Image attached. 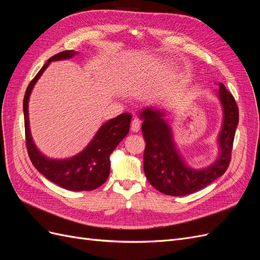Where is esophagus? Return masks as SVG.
<instances>
[{"label":"esophagus","instance_id":"esophagus-1","mask_svg":"<svg viewBox=\"0 0 260 260\" xmlns=\"http://www.w3.org/2000/svg\"><path fill=\"white\" fill-rule=\"evenodd\" d=\"M140 128H141V122H140L139 119L135 118V119L131 121V131L132 132H139Z\"/></svg>","mask_w":260,"mask_h":260}]
</instances>
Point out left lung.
<instances>
[{"label": "left lung", "instance_id": "left-lung-1", "mask_svg": "<svg viewBox=\"0 0 260 260\" xmlns=\"http://www.w3.org/2000/svg\"><path fill=\"white\" fill-rule=\"evenodd\" d=\"M218 95L223 108L222 128L218 138V159L207 168L188 167L176 148L165 112L147 107L140 112L145 140L144 174L156 190L171 196L198 192L221 177L229 167L235 129L239 123V107L232 94L219 83Z\"/></svg>", "mask_w": 260, "mask_h": 260}]
</instances>
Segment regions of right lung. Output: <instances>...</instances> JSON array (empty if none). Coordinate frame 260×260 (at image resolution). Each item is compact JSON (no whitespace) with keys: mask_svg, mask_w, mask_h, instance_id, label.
Instances as JSON below:
<instances>
[{"mask_svg":"<svg viewBox=\"0 0 260 260\" xmlns=\"http://www.w3.org/2000/svg\"><path fill=\"white\" fill-rule=\"evenodd\" d=\"M77 53L73 50L60 52L52 56L29 83L23 98V115H25L26 146L29 158L37 170L53 183L70 191H92L100 187L107 180L111 171L109 156L120 141L128 135L132 116L123 113L105 122L90 144L81 153L68 159H50L45 157L35 145L30 135L28 119V102L34 85L44 70L53 60L68 59Z\"/></svg>","mask_w":260,"mask_h":260,"instance_id":"right-lung-1","label":"right lung"}]
</instances>
